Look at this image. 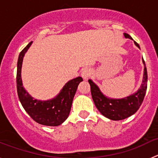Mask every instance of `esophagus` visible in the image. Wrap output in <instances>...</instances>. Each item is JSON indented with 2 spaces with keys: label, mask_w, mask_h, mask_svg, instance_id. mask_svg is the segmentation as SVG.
Returning <instances> with one entry per match:
<instances>
[{
  "label": "esophagus",
  "mask_w": 158,
  "mask_h": 158,
  "mask_svg": "<svg viewBox=\"0 0 158 158\" xmlns=\"http://www.w3.org/2000/svg\"><path fill=\"white\" fill-rule=\"evenodd\" d=\"M92 73V70L90 68H89V67H85V69H82L81 71V77H83V79H85V80H87L88 78H89V77L91 75Z\"/></svg>",
  "instance_id": "obj_1"
}]
</instances>
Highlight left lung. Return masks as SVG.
Instances as JSON below:
<instances>
[{
    "mask_svg": "<svg viewBox=\"0 0 158 158\" xmlns=\"http://www.w3.org/2000/svg\"><path fill=\"white\" fill-rule=\"evenodd\" d=\"M124 36L125 38L132 40V38L127 33H124ZM135 44L140 49V47L136 42H135ZM142 62L144 64V74L142 85L136 93L125 98H107L101 93L98 86L93 81L89 80V83L91 87L92 97L95 105L99 111L106 118L111 120H122L134 115L139 110L144 100L147 89V70L143 58Z\"/></svg>",
    "mask_w": 158,
    "mask_h": 158,
    "instance_id": "8db88e82",
    "label": "left lung"
}]
</instances>
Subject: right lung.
Segmentation results:
<instances>
[{
  "label": "right lung",
  "instance_id": "obj_1",
  "mask_svg": "<svg viewBox=\"0 0 158 158\" xmlns=\"http://www.w3.org/2000/svg\"><path fill=\"white\" fill-rule=\"evenodd\" d=\"M32 41L19 53L17 62L16 89L22 106L27 113L38 123L45 126H59L68 118L71 110L73 100L77 89L82 77H78L65 85L59 94L49 100H38L34 99L23 87L21 79V68L23 56L31 45Z\"/></svg>",
  "mask_w": 158,
  "mask_h": 158
}]
</instances>
